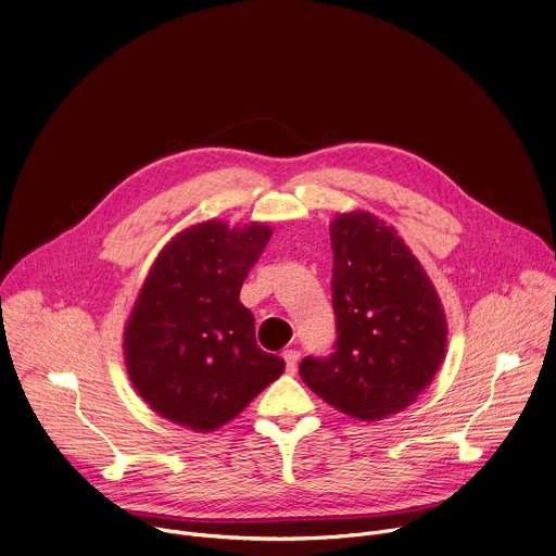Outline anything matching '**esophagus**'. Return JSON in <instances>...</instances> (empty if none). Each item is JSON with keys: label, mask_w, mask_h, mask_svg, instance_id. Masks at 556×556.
I'll return each mask as SVG.
<instances>
[{"label": "esophagus", "mask_w": 556, "mask_h": 556, "mask_svg": "<svg viewBox=\"0 0 556 556\" xmlns=\"http://www.w3.org/2000/svg\"><path fill=\"white\" fill-rule=\"evenodd\" d=\"M283 361H286V371L294 374L296 371V363H299V352L296 350H286L283 352Z\"/></svg>", "instance_id": "obj_1"}]
</instances>
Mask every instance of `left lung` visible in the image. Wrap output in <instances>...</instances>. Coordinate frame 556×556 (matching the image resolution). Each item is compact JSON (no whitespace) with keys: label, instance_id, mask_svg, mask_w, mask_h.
Returning a JSON list of instances; mask_svg holds the SVG:
<instances>
[{"label":"left lung","instance_id":"obj_1","mask_svg":"<svg viewBox=\"0 0 556 556\" xmlns=\"http://www.w3.org/2000/svg\"><path fill=\"white\" fill-rule=\"evenodd\" d=\"M332 303L337 350L303 358V382L341 414L376 422L407 409L446 356L448 324L433 281L393 226L337 213Z\"/></svg>","mask_w":556,"mask_h":556}]
</instances>
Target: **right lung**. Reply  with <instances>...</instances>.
<instances>
[{"instance_id":"add662e5","label":"right lung","mask_w":556,"mask_h":556,"mask_svg":"<svg viewBox=\"0 0 556 556\" xmlns=\"http://www.w3.org/2000/svg\"><path fill=\"white\" fill-rule=\"evenodd\" d=\"M266 222L206 219L180 230L151 264L123 332L127 376L161 418L208 433L240 416L286 363L260 350L240 301L268 244Z\"/></svg>"}]
</instances>
